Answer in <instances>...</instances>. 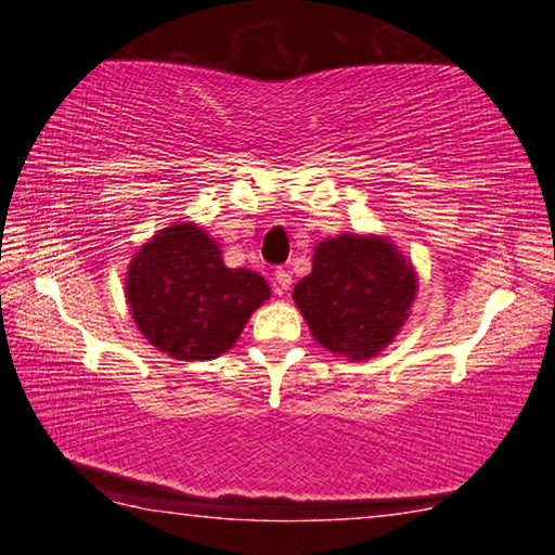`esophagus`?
Masks as SVG:
<instances>
[{"instance_id":"esophagus-1","label":"esophagus","mask_w":555,"mask_h":555,"mask_svg":"<svg viewBox=\"0 0 555 555\" xmlns=\"http://www.w3.org/2000/svg\"><path fill=\"white\" fill-rule=\"evenodd\" d=\"M291 286V271H286V269H276L274 271V288H276V294H284V291Z\"/></svg>"}]
</instances>
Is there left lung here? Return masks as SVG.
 <instances>
[{"label":"left lung","mask_w":555,"mask_h":555,"mask_svg":"<svg viewBox=\"0 0 555 555\" xmlns=\"http://www.w3.org/2000/svg\"><path fill=\"white\" fill-rule=\"evenodd\" d=\"M411 261L377 234H340L313 251V271L294 288V300L325 350L370 360L406 323L416 298Z\"/></svg>","instance_id":"8db88e82"}]
</instances>
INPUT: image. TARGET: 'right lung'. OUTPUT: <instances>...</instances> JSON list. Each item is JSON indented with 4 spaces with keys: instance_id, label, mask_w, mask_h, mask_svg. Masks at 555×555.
I'll return each mask as SVG.
<instances>
[{
    "instance_id": "add662e5",
    "label": "right lung",
    "mask_w": 555,
    "mask_h": 555,
    "mask_svg": "<svg viewBox=\"0 0 555 555\" xmlns=\"http://www.w3.org/2000/svg\"><path fill=\"white\" fill-rule=\"evenodd\" d=\"M269 296L255 271L224 267L218 242L193 222L158 230L127 271L137 327L156 350L185 362L228 352Z\"/></svg>"
}]
</instances>
